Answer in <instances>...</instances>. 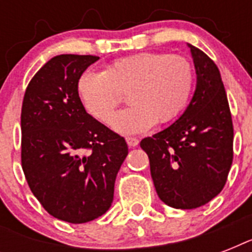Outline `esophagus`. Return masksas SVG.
<instances>
[{"label": "esophagus", "instance_id": "obj_1", "mask_svg": "<svg viewBox=\"0 0 252 252\" xmlns=\"http://www.w3.org/2000/svg\"><path fill=\"white\" fill-rule=\"evenodd\" d=\"M126 144H128V146H130V148L137 146L138 142H140L138 141V138H136V137H126Z\"/></svg>", "mask_w": 252, "mask_h": 252}]
</instances>
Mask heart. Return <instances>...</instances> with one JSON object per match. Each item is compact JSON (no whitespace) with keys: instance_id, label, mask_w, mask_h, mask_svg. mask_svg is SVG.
Instances as JSON below:
<instances>
[{"instance_id":"1","label":"heart","mask_w":252,"mask_h":252,"mask_svg":"<svg viewBox=\"0 0 252 252\" xmlns=\"http://www.w3.org/2000/svg\"><path fill=\"white\" fill-rule=\"evenodd\" d=\"M195 80L193 65L184 56L142 52L112 61L104 72H84L77 81V93L85 110L104 124L122 103V93H128L132 106L115 116L112 128L122 134H137L183 114Z\"/></svg>"}]
</instances>
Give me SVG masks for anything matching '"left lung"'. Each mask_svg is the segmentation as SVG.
<instances>
[{"instance_id":"1","label":"left lung","mask_w":252,"mask_h":252,"mask_svg":"<svg viewBox=\"0 0 252 252\" xmlns=\"http://www.w3.org/2000/svg\"><path fill=\"white\" fill-rule=\"evenodd\" d=\"M188 47L197 76L191 103L174 124L140 142L159 199L176 209L209 203L233 163L234 132L220 70L201 49Z\"/></svg>"}]
</instances>
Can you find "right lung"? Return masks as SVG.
<instances>
[{
	"label": "right lung",
	"mask_w": 252,
	"mask_h": 252,
	"mask_svg": "<svg viewBox=\"0 0 252 252\" xmlns=\"http://www.w3.org/2000/svg\"><path fill=\"white\" fill-rule=\"evenodd\" d=\"M99 60L60 55L41 66L22 103V168L33 196L55 219L84 223L110 209L126 140L85 110L78 77Z\"/></svg>",
	"instance_id": "add662e5"
}]
</instances>
